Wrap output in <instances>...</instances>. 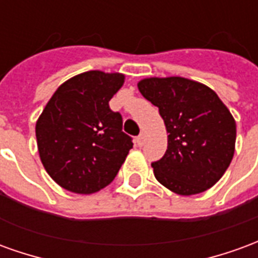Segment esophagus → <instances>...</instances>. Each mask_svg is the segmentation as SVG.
<instances>
[{
    "instance_id": "34e87169",
    "label": "esophagus",
    "mask_w": 258,
    "mask_h": 258,
    "mask_svg": "<svg viewBox=\"0 0 258 258\" xmlns=\"http://www.w3.org/2000/svg\"><path fill=\"white\" fill-rule=\"evenodd\" d=\"M145 141H146V138H145V135H144V134H141V135H138V137H137V144H138L140 146L144 145V144H145Z\"/></svg>"
}]
</instances>
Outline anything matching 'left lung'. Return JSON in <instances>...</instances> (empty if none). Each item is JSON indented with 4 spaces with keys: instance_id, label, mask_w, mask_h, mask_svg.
I'll return each mask as SVG.
<instances>
[{
    "instance_id": "obj_1",
    "label": "left lung",
    "mask_w": 258,
    "mask_h": 258,
    "mask_svg": "<svg viewBox=\"0 0 258 258\" xmlns=\"http://www.w3.org/2000/svg\"><path fill=\"white\" fill-rule=\"evenodd\" d=\"M140 92L159 107L168 133L164 156L152 163L155 177L167 189L189 196L221 178L235 152L236 123L207 85L184 77H151Z\"/></svg>"
}]
</instances>
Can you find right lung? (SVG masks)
Wrapping results in <instances>:
<instances>
[{"label":"right lung","instance_id":"add662e5","mask_svg":"<svg viewBox=\"0 0 258 258\" xmlns=\"http://www.w3.org/2000/svg\"><path fill=\"white\" fill-rule=\"evenodd\" d=\"M123 83L120 73L77 74L55 91L37 120L42 166L64 189L94 194L117 175L133 148L121 114L109 107Z\"/></svg>","mask_w":258,"mask_h":258}]
</instances>
